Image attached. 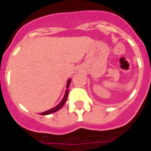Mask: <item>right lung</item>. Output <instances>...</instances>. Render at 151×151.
<instances>
[{
  "label": "right lung",
  "instance_id": "right-lung-1",
  "mask_svg": "<svg viewBox=\"0 0 151 151\" xmlns=\"http://www.w3.org/2000/svg\"><path fill=\"white\" fill-rule=\"evenodd\" d=\"M70 81H71V79H69L68 81V83H67V88H68V87H69V86H70ZM68 93H69L68 90H66V91H65V96H64V98H63V99H62V100H61V103H60L58 105V106H56L54 107V108L51 109L47 110V111H45V112H42V113H40V114H41V115H49V114L53 113V112H57V111H58V110H59V109H61L62 108L63 106H64V104H65V103H66L67 99H68Z\"/></svg>",
  "mask_w": 151,
  "mask_h": 151
}]
</instances>
